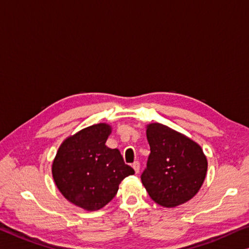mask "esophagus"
Returning <instances> with one entry per match:
<instances>
[{"instance_id": "1", "label": "esophagus", "mask_w": 249, "mask_h": 249, "mask_svg": "<svg viewBox=\"0 0 249 249\" xmlns=\"http://www.w3.org/2000/svg\"><path fill=\"white\" fill-rule=\"evenodd\" d=\"M132 168L135 169V173L138 174V173H139V170H140V163L138 161H135L132 163Z\"/></svg>"}]
</instances>
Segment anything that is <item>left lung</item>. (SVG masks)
<instances>
[{"label":"left lung","mask_w":249,"mask_h":249,"mask_svg":"<svg viewBox=\"0 0 249 249\" xmlns=\"http://www.w3.org/2000/svg\"><path fill=\"white\" fill-rule=\"evenodd\" d=\"M147 139L150 155L141 181L149 196L167 208L190 200L207 173V159L201 147L161 124L147 125Z\"/></svg>","instance_id":"8db88e82"}]
</instances>
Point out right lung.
Returning a JSON list of instances; mask_svg holds the SVG:
<instances>
[{"label":"right lung","instance_id":"1","mask_svg":"<svg viewBox=\"0 0 249 249\" xmlns=\"http://www.w3.org/2000/svg\"><path fill=\"white\" fill-rule=\"evenodd\" d=\"M111 127L98 124L67 138L52 163L60 193L78 207L101 209L113 199L120 182L135 174L118 149L106 146Z\"/></svg>","mask_w":249,"mask_h":249}]
</instances>
